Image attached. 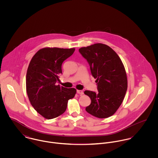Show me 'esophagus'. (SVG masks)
Segmentation results:
<instances>
[{"mask_svg":"<svg viewBox=\"0 0 158 158\" xmlns=\"http://www.w3.org/2000/svg\"><path fill=\"white\" fill-rule=\"evenodd\" d=\"M77 92L80 95H83L84 93H83V91L81 90H77Z\"/></svg>","mask_w":158,"mask_h":158,"instance_id":"esophagus-1","label":"esophagus"}]
</instances>
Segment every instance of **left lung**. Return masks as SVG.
Returning a JSON list of instances; mask_svg holds the SVG:
<instances>
[{
    "label": "left lung",
    "instance_id": "1",
    "mask_svg": "<svg viewBox=\"0 0 158 158\" xmlns=\"http://www.w3.org/2000/svg\"><path fill=\"white\" fill-rule=\"evenodd\" d=\"M80 53L87 60L95 82L96 93L85 90L91 100L86 111L100 118L109 117L121 105L128 87L124 66L118 55L108 45L101 43L81 47Z\"/></svg>",
    "mask_w": 158,
    "mask_h": 158
}]
</instances>
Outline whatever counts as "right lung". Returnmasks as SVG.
<instances>
[{"label": "right lung", "instance_id": "add662e5", "mask_svg": "<svg viewBox=\"0 0 158 158\" xmlns=\"http://www.w3.org/2000/svg\"><path fill=\"white\" fill-rule=\"evenodd\" d=\"M75 48L45 47L31 58L26 75V90L31 105L37 113L47 119L56 118L65 112L68 100L77 90L56 85L62 73L64 60L74 52Z\"/></svg>", "mask_w": 158, "mask_h": 158}]
</instances>
